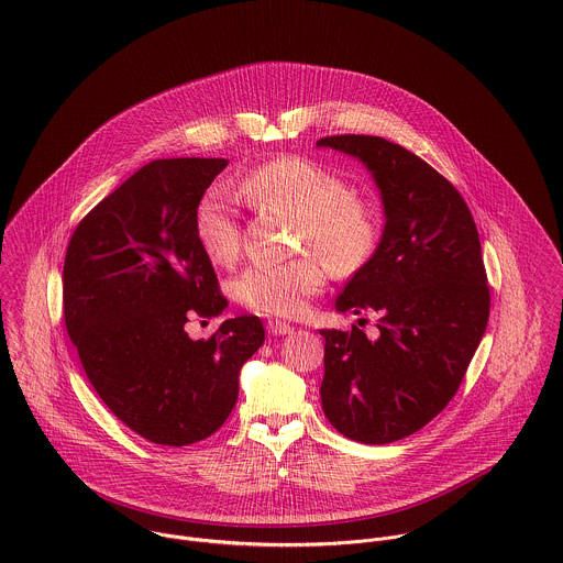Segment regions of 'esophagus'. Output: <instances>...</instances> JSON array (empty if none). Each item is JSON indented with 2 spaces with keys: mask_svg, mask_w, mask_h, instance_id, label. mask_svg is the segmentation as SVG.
I'll use <instances>...</instances> for the list:
<instances>
[{
  "mask_svg": "<svg viewBox=\"0 0 563 563\" xmlns=\"http://www.w3.org/2000/svg\"><path fill=\"white\" fill-rule=\"evenodd\" d=\"M266 329H268V333H271V335H286V333H292V331H295V327H292V324L282 321H268Z\"/></svg>",
  "mask_w": 563,
  "mask_h": 563,
  "instance_id": "1",
  "label": "esophagus"
}]
</instances>
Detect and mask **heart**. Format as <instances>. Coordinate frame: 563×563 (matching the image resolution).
I'll return each mask as SVG.
<instances>
[{
    "instance_id": "1",
    "label": "heart",
    "mask_w": 563,
    "mask_h": 563,
    "mask_svg": "<svg viewBox=\"0 0 563 563\" xmlns=\"http://www.w3.org/2000/svg\"><path fill=\"white\" fill-rule=\"evenodd\" d=\"M236 192L253 208L297 221V260L284 264H253L234 282L236 301L264 317H299L333 275L360 271L377 251L382 225L375 206L317 162L282 156L249 168ZM195 239L214 264H232L241 253L236 201L221 186H212L197 201Z\"/></svg>"
}]
</instances>
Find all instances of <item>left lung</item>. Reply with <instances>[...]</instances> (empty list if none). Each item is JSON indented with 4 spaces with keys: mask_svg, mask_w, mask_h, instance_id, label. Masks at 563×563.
Listing matches in <instances>:
<instances>
[{
    "mask_svg": "<svg viewBox=\"0 0 563 563\" xmlns=\"http://www.w3.org/2000/svg\"><path fill=\"white\" fill-rule=\"evenodd\" d=\"M317 145L366 162L386 208L375 255L335 299L340 312H375L379 331L322 329V411L355 442H397L455 397L482 342L489 286L479 232L460 190L401 145L364 134Z\"/></svg>",
    "mask_w": 563,
    "mask_h": 563,
    "instance_id": "left-lung-1",
    "label": "left lung"
}]
</instances>
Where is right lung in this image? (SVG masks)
Segmentation results:
<instances>
[{
	"instance_id": "obj_1",
	"label": "right lung",
	"mask_w": 563,
	"mask_h": 563,
	"mask_svg": "<svg viewBox=\"0 0 563 563\" xmlns=\"http://www.w3.org/2000/svg\"><path fill=\"white\" fill-rule=\"evenodd\" d=\"M225 158H168L139 168L76 228L63 268L65 324L99 399L162 446L212 435L239 399L241 366L262 346L257 317L192 340L186 322L228 299L192 217Z\"/></svg>"
}]
</instances>
